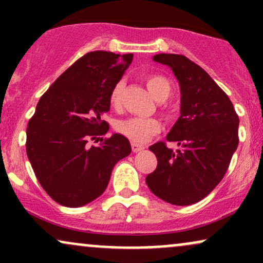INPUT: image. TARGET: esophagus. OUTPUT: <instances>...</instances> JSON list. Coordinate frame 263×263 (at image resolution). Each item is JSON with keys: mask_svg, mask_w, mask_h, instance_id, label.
Segmentation results:
<instances>
[{"mask_svg": "<svg viewBox=\"0 0 263 263\" xmlns=\"http://www.w3.org/2000/svg\"><path fill=\"white\" fill-rule=\"evenodd\" d=\"M131 147H132V152H141V151L144 149L143 146H141V144L138 143H135V142H132L131 143Z\"/></svg>", "mask_w": 263, "mask_h": 263, "instance_id": "34e87169", "label": "esophagus"}]
</instances>
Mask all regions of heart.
I'll return each mask as SVG.
<instances>
[{"instance_id":"1","label":"heart","mask_w":263,"mask_h":263,"mask_svg":"<svg viewBox=\"0 0 263 263\" xmlns=\"http://www.w3.org/2000/svg\"><path fill=\"white\" fill-rule=\"evenodd\" d=\"M146 85L153 98L158 101H163L171 95L172 84L171 81L161 74H148L144 77ZM125 83L122 80L117 81L111 89L108 102L112 108H117L121 105V98ZM163 115L167 120H172L174 116L173 110L165 107L163 108ZM115 129L120 135L125 136L129 141L135 143H144L152 138L153 136L159 134L162 125L155 117H129V119L119 120L115 123Z\"/></svg>"}]
</instances>
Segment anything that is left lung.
<instances>
[{"mask_svg":"<svg viewBox=\"0 0 263 263\" xmlns=\"http://www.w3.org/2000/svg\"><path fill=\"white\" fill-rule=\"evenodd\" d=\"M155 62L168 65L180 86V117L165 142L149 147L157 168L146 183L153 194L173 205L204 199L224 178L238 144V116L229 96L209 74L180 54H157Z\"/></svg>","mask_w":263,"mask_h":263,"instance_id":"left-lung-1","label":"left lung"}]
</instances>
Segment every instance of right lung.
<instances>
[{"mask_svg": "<svg viewBox=\"0 0 263 263\" xmlns=\"http://www.w3.org/2000/svg\"><path fill=\"white\" fill-rule=\"evenodd\" d=\"M132 58L87 53L39 99L27 127V156L38 182L63 206H83L100 197L115 164L131 153L129 141L120 134L101 138L99 146L89 142L108 131L102 120L110 110L108 96Z\"/></svg>", "mask_w": 263, "mask_h": 263, "instance_id": "right-lung-1", "label": "right lung"}]
</instances>
